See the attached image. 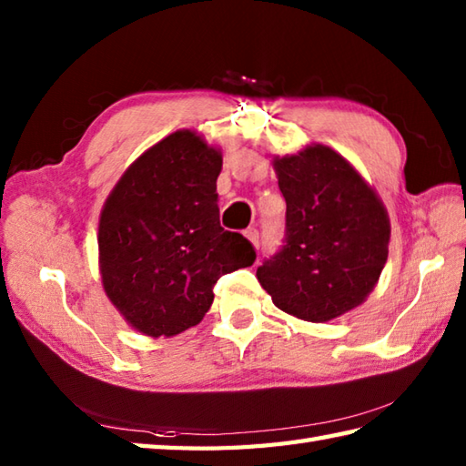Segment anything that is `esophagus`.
I'll list each match as a JSON object with an SVG mask.
<instances>
[{"label": "esophagus", "instance_id": "34e87169", "mask_svg": "<svg viewBox=\"0 0 466 466\" xmlns=\"http://www.w3.org/2000/svg\"><path fill=\"white\" fill-rule=\"evenodd\" d=\"M244 236L254 244V248H258V246H260V234H258V230H256V228H248V230L244 232Z\"/></svg>", "mask_w": 466, "mask_h": 466}]
</instances>
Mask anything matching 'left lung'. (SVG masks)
Wrapping results in <instances>:
<instances>
[{
	"label": "left lung",
	"instance_id": "obj_1",
	"mask_svg": "<svg viewBox=\"0 0 466 466\" xmlns=\"http://www.w3.org/2000/svg\"><path fill=\"white\" fill-rule=\"evenodd\" d=\"M272 164L286 200V236L256 276L280 310L329 322L360 306L379 282L389 258V214L329 146H306Z\"/></svg>",
	"mask_w": 466,
	"mask_h": 466
}]
</instances>
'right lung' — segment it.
<instances>
[{
  "label": "right lung",
  "mask_w": 466,
  "mask_h": 466,
  "mask_svg": "<svg viewBox=\"0 0 466 466\" xmlns=\"http://www.w3.org/2000/svg\"><path fill=\"white\" fill-rule=\"evenodd\" d=\"M222 152L192 130L154 144L107 196L97 228L107 299L146 336H176L210 310L222 274L256 252L220 226L216 180Z\"/></svg>",
  "instance_id": "obj_1"
}]
</instances>
